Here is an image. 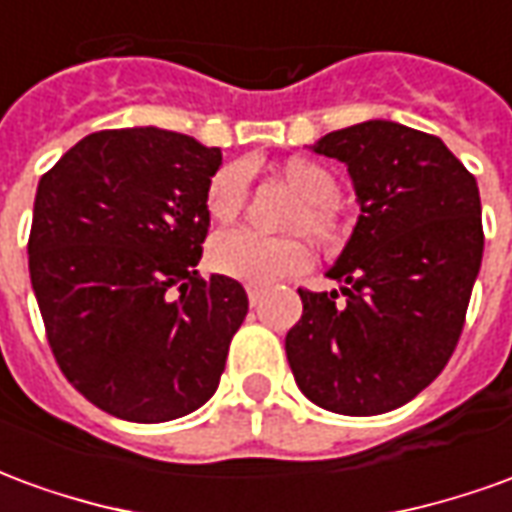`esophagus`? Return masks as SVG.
<instances>
[{
  "label": "esophagus",
  "mask_w": 512,
  "mask_h": 512,
  "mask_svg": "<svg viewBox=\"0 0 512 512\" xmlns=\"http://www.w3.org/2000/svg\"><path fill=\"white\" fill-rule=\"evenodd\" d=\"M246 296H249V304H252V307H257V304H260V299H263V288L249 285V288H246Z\"/></svg>",
  "instance_id": "1"
}]
</instances>
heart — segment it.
I'll return each instance as SVG.
<instances>
[{
	"instance_id": "heart-1",
	"label": "heart",
	"mask_w": 512,
	"mask_h": 512,
	"mask_svg": "<svg viewBox=\"0 0 512 512\" xmlns=\"http://www.w3.org/2000/svg\"><path fill=\"white\" fill-rule=\"evenodd\" d=\"M279 175L290 189L301 194V202L293 208L288 230L310 233L321 244H334L343 235V219L337 211L340 186L329 169L315 164L310 158H288ZM246 205V175L238 164L216 169L205 189V208L216 224L235 222ZM213 271L222 277L238 279L246 285L266 288L279 279L304 274L312 266V249L304 238H263L249 230L216 235L208 249Z\"/></svg>"
}]
</instances>
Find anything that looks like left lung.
Instances as JSON below:
<instances>
[{
  "instance_id": "left-lung-1",
  "label": "left lung",
  "mask_w": 512,
  "mask_h": 512,
  "mask_svg": "<svg viewBox=\"0 0 512 512\" xmlns=\"http://www.w3.org/2000/svg\"><path fill=\"white\" fill-rule=\"evenodd\" d=\"M362 216L329 277L343 293L299 288L285 337L290 370L315 406L373 417L417 397L450 362L483 260L477 180L439 136L370 120L326 134Z\"/></svg>"
}]
</instances>
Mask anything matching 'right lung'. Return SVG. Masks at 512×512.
<instances>
[{"mask_svg": "<svg viewBox=\"0 0 512 512\" xmlns=\"http://www.w3.org/2000/svg\"><path fill=\"white\" fill-rule=\"evenodd\" d=\"M219 147L164 128L84 136L40 178L29 279L73 389L112 417L167 422L216 392L249 299L200 277Z\"/></svg>", "mask_w": 512, "mask_h": 512, "instance_id": "1", "label": "right lung"}]
</instances>
